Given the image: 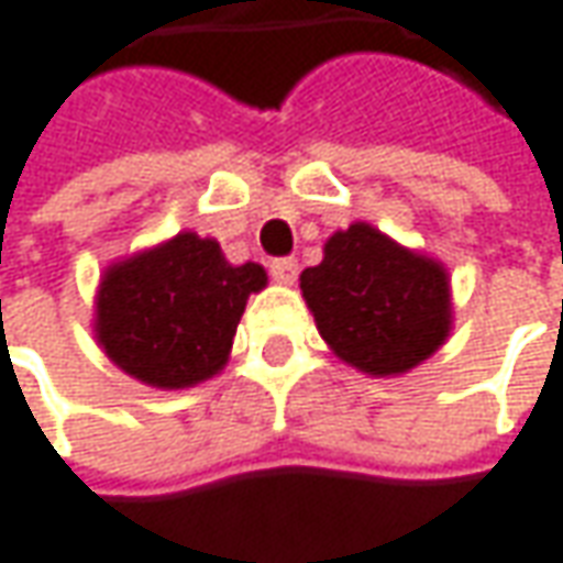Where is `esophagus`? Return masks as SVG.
Masks as SVG:
<instances>
[{
    "instance_id": "1",
    "label": "esophagus",
    "mask_w": 563,
    "mask_h": 563,
    "mask_svg": "<svg viewBox=\"0 0 563 563\" xmlns=\"http://www.w3.org/2000/svg\"><path fill=\"white\" fill-rule=\"evenodd\" d=\"M271 277L277 283H296V277H299V261L296 257H274L271 261Z\"/></svg>"
}]
</instances>
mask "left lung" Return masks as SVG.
Returning <instances> with one entry per match:
<instances>
[{
  "mask_svg": "<svg viewBox=\"0 0 563 563\" xmlns=\"http://www.w3.org/2000/svg\"><path fill=\"white\" fill-rule=\"evenodd\" d=\"M299 280L330 350L368 375H404L451 330L444 267L368 223L330 235L324 261Z\"/></svg>",
  "mask_w": 563,
  "mask_h": 563,
  "instance_id": "1",
  "label": "left lung"
}]
</instances>
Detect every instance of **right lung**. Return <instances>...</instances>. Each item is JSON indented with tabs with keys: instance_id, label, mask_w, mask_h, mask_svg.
<instances>
[{
	"instance_id": "1",
	"label": "right lung",
	"mask_w": 563,
	"mask_h": 563,
	"mask_svg": "<svg viewBox=\"0 0 563 563\" xmlns=\"http://www.w3.org/2000/svg\"><path fill=\"white\" fill-rule=\"evenodd\" d=\"M264 283L261 264L233 267L213 239L179 233L107 271L97 340L132 378L191 387L227 365L245 302Z\"/></svg>"
}]
</instances>
